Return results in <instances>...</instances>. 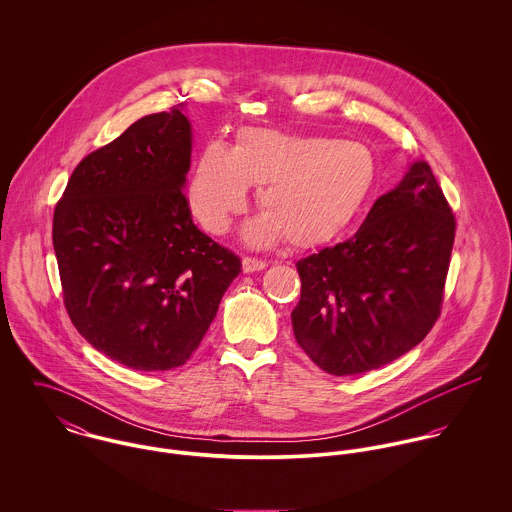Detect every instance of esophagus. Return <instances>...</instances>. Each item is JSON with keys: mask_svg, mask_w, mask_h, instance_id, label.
<instances>
[{"mask_svg": "<svg viewBox=\"0 0 512 512\" xmlns=\"http://www.w3.org/2000/svg\"><path fill=\"white\" fill-rule=\"evenodd\" d=\"M266 260H260V258H254V256H244L242 260V270L246 274H252V272H260V270H266Z\"/></svg>", "mask_w": 512, "mask_h": 512, "instance_id": "obj_1", "label": "esophagus"}]
</instances>
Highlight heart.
<instances>
[{"label": "heart", "instance_id": "heart-1", "mask_svg": "<svg viewBox=\"0 0 512 512\" xmlns=\"http://www.w3.org/2000/svg\"><path fill=\"white\" fill-rule=\"evenodd\" d=\"M374 183L376 159L359 142L248 128L232 149L203 147L187 197L197 222L220 236L246 211L254 185L266 215L248 224L246 238L270 244L286 236L295 248H313L351 228Z\"/></svg>", "mask_w": 512, "mask_h": 512}]
</instances>
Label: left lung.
<instances>
[{"mask_svg": "<svg viewBox=\"0 0 512 512\" xmlns=\"http://www.w3.org/2000/svg\"><path fill=\"white\" fill-rule=\"evenodd\" d=\"M455 217L426 161L376 199L345 242L301 258L293 335L321 370L347 376L396 361L432 331Z\"/></svg>", "mask_w": 512, "mask_h": 512, "instance_id": "obj_1", "label": "left lung"}]
</instances>
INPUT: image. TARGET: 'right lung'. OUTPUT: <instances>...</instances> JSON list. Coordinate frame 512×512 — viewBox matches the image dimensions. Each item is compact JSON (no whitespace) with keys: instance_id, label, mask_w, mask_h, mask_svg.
<instances>
[{"instance_id":"1","label":"right lung","mask_w":512,"mask_h":512,"mask_svg":"<svg viewBox=\"0 0 512 512\" xmlns=\"http://www.w3.org/2000/svg\"><path fill=\"white\" fill-rule=\"evenodd\" d=\"M189 163L181 110L149 114L88 153L55 207L67 313L96 351L134 370L185 365L242 272L193 222Z\"/></svg>"}]
</instances>
